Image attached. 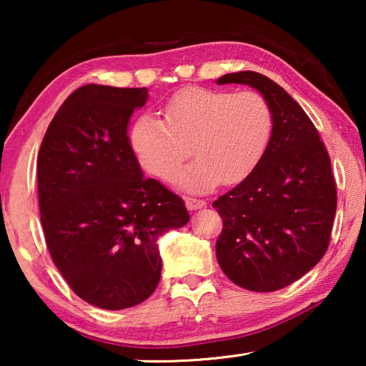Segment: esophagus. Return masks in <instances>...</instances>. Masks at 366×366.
I'll list each match as a JSON object with an SVG mask.
<instances>
[{
    "mask_svg": "<svg viewBox=\"0 0 366 366\" xmlns=\"http://www.w3.org/2000/svg\"><path fill=\"white\" fill-rule=\"evenodd\" d=\"M184 202H185V207H187V209H190V212H195V209H200V208L205 207V202L200 200V198L185 197Z\"/></svg>",
    "mask_w": 366,
    "mask_h": 366,
    "instance_id": "esophagus-1",
    "label": "esophagus"
}]
</instances>
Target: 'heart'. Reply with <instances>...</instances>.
I'll return each instance as SVG.
<instances>
[{"label": "heart", "mask_w": 366, "mask_h": 366, "mask_svg": "<svg viewBox=\"0 0 366 366\" xmlns=\"http://www.w3.org/2000/svg\"><path fill=\"white\" fill-rule=\"evenodd\" d=\"M269 131L271 111L257 92L187 86L166 103L164 122L153 116L135 121L131 145L142 166L159 179L174 174L192 147L197 158L176 173L174 184L202 194L249 174Z\"/></svg>", "instance_id": "1"}]
</instances>
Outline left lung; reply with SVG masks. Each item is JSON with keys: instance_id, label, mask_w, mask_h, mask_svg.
<instances>
[{"instance_id": "8db88e82", "label": "left lung", "mask_w": 366, "mask_h": 366, "mask_svg": "<svg viewBox=\"0 0 366 366\" xmlns=\"http://www.w3.org/2000/svg\"><path fill=\"white\" fill-rule=\"evenodd\" d=\"M216 82L252 86L271 111L262 158L213 208L222 218V272L247 290L272 292L300 280L327 250L337 205L331 159L305 111L269 77L240 71Z\"/></svg>"}]
</instances>
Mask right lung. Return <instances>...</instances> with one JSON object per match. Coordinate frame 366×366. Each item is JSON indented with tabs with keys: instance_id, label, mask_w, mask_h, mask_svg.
Returning <instances> with one entry per match:
<instances>
[{
	"instance_id": "add662e5",
	"label": "right lung",
	"mask_w": 366,
	"mask_h": 366,
	"mask_svg": "<svg viewBox=\"0 0 366 366\" xmlns=\"http://www.w3.org/2000/svg\"><path fill=\"white\" fill-rule=\"evenodd\" d=\"M145 89L84 85L43 137L36 181L54 264L80 299L104 310L139 305L161 276L158 239L190 216L184 200L145 179L127 137Z\"/></svg>"
}]
</instances>
